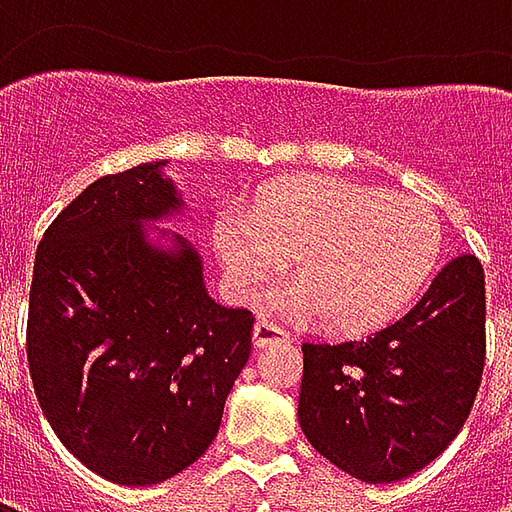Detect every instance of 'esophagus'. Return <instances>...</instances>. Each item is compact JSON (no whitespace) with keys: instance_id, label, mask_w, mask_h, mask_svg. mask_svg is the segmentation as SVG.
I'll return each mask as SVG.
<instances>
[{"instance_id":"esophagus-1","label":"esophagus","mask_w":512,"mask_h":512,"mask_svg":"<svg viewBox=\"0 0 512 512\" xmlns=\"http://www.w3.org/2000/svg\"><path fill=\"white\" fill-rule=\"evenodd\" d=\"M252 340H255L257 348H266L271 343H290V332H285L282 326H277L274 321H257L255 329H252Z\"/></svg>"}]
</instances>
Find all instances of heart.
Instances as JSON below:
<instances>
[{"mask_svg":"<svg viewBox=\"0 0 512 512\" xmlns=\"http://www.w3.org/2000/svg\"><path fill=\"white\" fill-rule=\"evenodd\" d=\"M216 249L241 293H255L296 260L299 285L274 310L365 334L395 321L436 271L441 227L428 205L343 178H288L249 208L216 219Z\"/></svg>","mask_w":512,"mask_h":512,"instance_id":"b5f03b06","label":"heart"}]
</instances>
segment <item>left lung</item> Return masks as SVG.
<instances>
[{"instance_id": "8db88e82", "label": "left lung", "mask_w": 512, "mask_h": 512, "mask_svg": "<svg viewBox=\"0 0 512 512\" xmlns=\"http://www.w3.org/2000/svg\"><path fill=\"white\" fill-rule=\"evenodd\" d=\"M301 351L307 441L362 483L403 480L439 458L472 411L485 365L483 266L455 257L400 321Z\"/></svg>"}]
</instances>
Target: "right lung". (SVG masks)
Returning <instances> with one entry per match:
<instances>
[{"mask_svg":"<svg viewBox=\"0 0 512 512\" xmlns=\"http://www.w3.org/2000/svg\"><path fill=\"white\" fill-rule=\"evenodd\" d=\"M167 158L90 183L35 252L27 359L57 439L120 485L211 447L252 351V312L208 296L200 252L158 230L186 200Z\"/></svg>","mask_w":512,"mask_h":512,"instance_id":"1","label":"right lung"}]
</instances>
